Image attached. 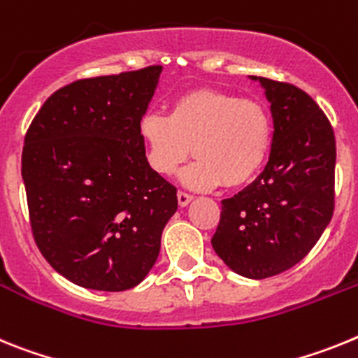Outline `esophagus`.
<instances>
[{"mask_svg": "<svg viewBox=\"0 0 358 358\" xmlns=\"http://www.w3.org/2000/svg\"><path fill=\"white\" fill-rule=\"evenodd\" d=\"M176 196H178L180 207H185V205H189V201L192 200L191 194H187V192H182V191H178V194H176Z\"/></svg>", "mask_w": 358, "mask_h": 358, "instance_id": "34e87169", "label": "esophagus"}]
</instances>
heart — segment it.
Segmentation results:
<instances>
[{
  "label": "heart",
  "instance_id": "b5f03b06",
  "mask_svg": "<svg viewBox=\"0 0 358 358\" xmlns=\"http://www.w3.org/2000/svg\"><path fill=\"white\" fill-rule=\"evenodd\" d=\"M145 162L160 176L173 175L189 155L196 160L182 171L183 185L198 191L241 187L259 173L272 145V120L254 99L198 88L171 102L167 117L145 113L138 120Z\"/></svg>",
  "mask_w": 358,
  "mask_h": 358
}]
</instances>
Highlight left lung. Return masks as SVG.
<instances>
[{"instance_id": "obj_1", "label": "left lung", "mask_w": 358, "mask_h": 358, "mask_svg": "<svg viewBox=\"0 0 358 358\" xmlns=\"http://www.w3.org/2000/svg\"><path fill=\"white\" fill-rule=\"evenodd\" d=\"M265 90L273 120L268 164L250 185L222 201L210 243L232 272L248 279L297 265L334 216L335 136L308 93L248 76Z\"/></svg>"}]
</instances>
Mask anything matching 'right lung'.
Here are the masks:
<instances>
[{
	"label": "right lung",
	"instance_id": "1",
	"mask_svg": "<svg viewBox=\"0 0 358 358\" xmlns=\"http://www.w3.org/2000/svg\"><path fill=\"white\" fill-rule=\"evenodd\" d=\"M162 66L76 80L24 136L21 176L37 247L83 288L122 292L153 268L176 189L145 162L138 120Z\"/></svg>",
	"mask_w": 358,
	"mask_h": 358
}]
</instances>
